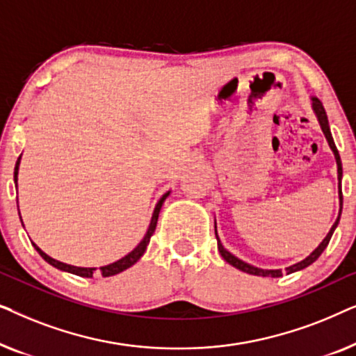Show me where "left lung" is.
Here are the masks:
<instances>
[{"mask_svg": "<svg viewBox=\"0 0 356 356\" xmlns=\"http://www.w3.org/2000/svg\"><path fill=\"white\" fill-rule=\"evenodd\" d=\"M311 106H313V111L316 115V118L319 121V126L321 129H323V133L325 136V139H327L329 143V147L332 149L334 152V157H335V162H337V179H339V201H340V209H339V217L337 220L334 222L332 228H330L327 235L323 241H321V245L316 248V250L311 252L309 256H306L303 261L296 262L293 266H289L286 267V274H291V272H296V270H301L305 269V267H308L313 264V262L318 259V257L323 254V251L327 248L330 238H332V233L335 228L339 225V220H340V213H342V160H340V155H339V150L335 147L334 144V139H332V134H330V128H329V120H327V115H325V110L323 106V102H321L318 97H311ZM216 236H217V246H218V251H220V254L223 259H225L228 264L236 267V269H240L243 272H246V274H251V275H259V277H282V269H261V267H256V266H251L248 264V262L238 259L236 256H233L230 251H227L225 248H223L220 238L217 235V225H216Z\"/></svg>", "mask_w": 356, "mask_h": 356, "instance_id": "8db88e82", "label": "left lung"}]
</instances>
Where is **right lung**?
Here are the masks:
<instances>
[{"label":"right lung","mask_w":356,"mask_h":356,"mask_svg":"<svg viewBox=\"0 0 356 356\" xmlns=\"http://www.w3.org/2000/svg\"><path fill=\"white\" fill-rule=\"evenodd\" d=\"M22 157V155H21ZM21 157L17 159L16 162V168H14V183H16L17 186V173H19V163H21ZM170 196V191L165 193L162 197L159 199L157 206H155L154 209V213H152V218H150V223H149V228L147 232H145V235L143 240H140V243L138 246L134 248L133 251L128 252L124 257H121V259L111 262V264L108 266H102L99 270H97V267H77V266H71V264H65V262H60L56 259H53V257H50L47 254V252H43L40 248H38L35 243H32L33 248H35L38 254H40L43 259H45L48 264H51L53 267H56V269L60 270H65V272H70V274H74V275H79V277H86V279H90V277H94L95 274H100L102 277H111V275H116L120 274V272H123L126 269H129L131 266H134L136 262H138L140 257H143V254L145 252V250H147V245L150 241V236L154 235L155 232V227H157V220H159V213H160V209H162L165 199H167ZM17 211H19V206H17ZM19 216H21V212H19ZM22 222V218H21Z\"/></svg>","instance_id":"right-lung-1"}]
</instances>
